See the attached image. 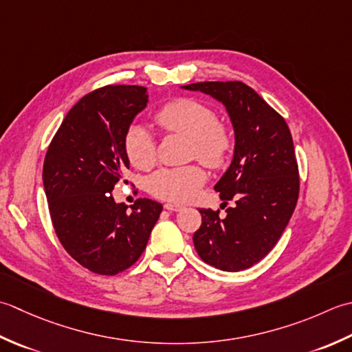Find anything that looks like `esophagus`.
Listing matches in <instances>:
<instances>
[{
	"label": "esophagus",
	"mask_w": 352,
	"mask_h": 352,
	"mask_svg": "<svg viewBox=\"0 0 352 352\" xmlns=\"http://www.w3.org/2000/svg\"><path fill=\"white\" fill-rule=\"evenodd\" d=\"M164 208H166L167 211H171V212H179V211L184 210V206L177 205V204H166V205H164Z\"/></svg>",
	"instance_id": "34e87169"
}]
</instances>
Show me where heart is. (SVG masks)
Returning <instances> with one entry per match:
<instances>
[{"mask_svg":"<svg viewBox=\"0 0 352 352\" xmlns=\"http://www.w3.org/2000/svg\"><path fill=\"white\" fill-rule=\"evenodd\" d=\"M155 120L166 132L190 138V156L208 167H221L231 153V131L219 123L210 106L199 100H173L156 112ZM124 150L135 168L147 170L155 164L156 142L146 126L135 123L127 129ZM205 181V171L197 166L161 168L148 177V190L156 197L182 204L195 197Z\"/></svg>","mask_w":352,"mask_h":352,"instance_id":"1","label":"heart"}]
</instances>
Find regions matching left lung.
<instances>
[{"mask_svg": "<svg viewBox=\"0 0 352 352\" xmlns=\"http://www.w3.org/2000/svg\"><path fill=\"white\" fill-rule=\"evenodd\" d=\"M182 89L204 92L223 104L235 140L232 161L214 186L221 200H234L235 206L226 208L225 217L200 210L195 248L205 263L220 270L249 269L274 249L298 202L299 173L290 129L241 82H199Z\"/></svg>", "mask_w": 352, "mask_h": 352, "instance_id": "8db88e82", "label": "left lung"}]
</instances>
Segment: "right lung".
Masks as SVG:
<instances>
[{
  "mask_svg": "<svg viewBox=\"0 0 352 352\" xmlns=\"http://www.w3.org/2000/svg\"><path fill=\"white\" fill-rule=\"evenodd\" d=\"M148 103L144 86L109 85L71 107L50 144L42 181L62 246L98 275H117L144 252L162 205L138 199L127 211L112 190L131 167L124 135Z\"/></svg>",
  "mask_w": 352,
  "mask_h": 352,
  "instance_id": "1",
  "label": "right lung"
}]
</instances>
